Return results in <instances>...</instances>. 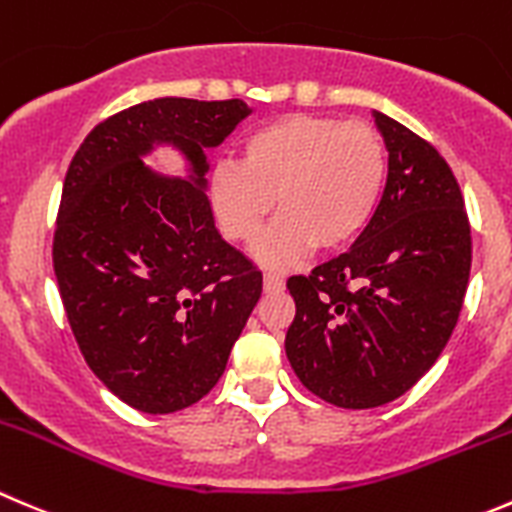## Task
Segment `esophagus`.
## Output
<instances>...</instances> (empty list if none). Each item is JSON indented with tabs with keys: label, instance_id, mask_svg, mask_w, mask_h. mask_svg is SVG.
Wrapping results in <instances>:
<instances>
[{
	"label": "esophagus",
	"instance_id": "obj_1",
	"mask_svg": "<svg viewBox=\"0 0 512 512\" xmlns=\"http://www.w3.org/2000/svg\"><path fill=\"white\" fill-rule=\"evenodd\" d=\"M262 282H265L267 292H277V290H282V287H285V280H282L277 272H265V275H262Z\"/></svg>",
	"mask_w": 512,
	"mask_h": 512
}]
</instances>
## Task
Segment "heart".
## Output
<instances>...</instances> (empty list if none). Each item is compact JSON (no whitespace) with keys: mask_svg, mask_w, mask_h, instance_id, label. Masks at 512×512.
<instances>
[{"mask_svg":"<svg viewBox=\"0 0 512 512\" xmlns=\"http://www.w3.org/2000/svg\"><path fill=\"white\" fill-rule=\"evenodd\" d=\"M388 180V150L372 124L320 114H282L242 140L240 165L217 162L210 202L222 235L237 245L257 240L267 265L285 267L312 247L335 252L370 225Z\"/></svg>","mask_w":512,"mask_h":512,"instance_id":"obj_1","label":"heart"}]
</instances>
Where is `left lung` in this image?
<instances>
[{
	"instance_id": "left-lung-1",
	"label": "left lung",
	"mask_w": 512,
	"mask_h": 512,
	"mask_svg": "<svg viewBox=\"0 0 512 512\" xmlns=\"http://www.w3.org/2000/svg\"><path fill=\"white\" fill-rule=\"evenodd\" d=\"M385 192L355 245L287 280L295 320L285 337L300 382L347 410L408 393L448 345L470 280L473 237L445 157L388 114Z\"/></svg>"
}]
</instances>
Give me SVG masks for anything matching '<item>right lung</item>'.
Here are the masks:
<instances>
[{"label":"right lung","mask_w":512,"mask_h":512,"mask_svg":"<svg viewBox=\"0 0 512 512\" xmlns=\"http://www.w3.org/2000/svg\"><path fill=\"white\" fill-rule=\"evenodd\" d=\"M250 114L242 99L160 97L99 122L69 162L54 227L59 297L89 370L130 408L167 415L222 377L262 272L215 230L207 160ZM175 141L193 182L141 165Z\"/></svg>","instance_id":"right-lung-1"}]
</instances>
